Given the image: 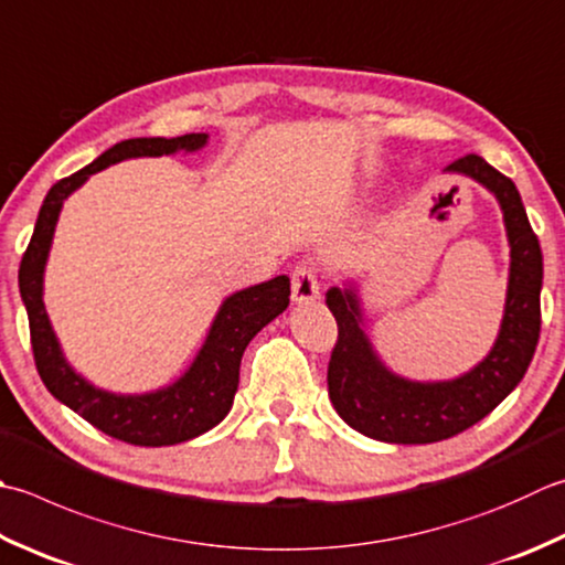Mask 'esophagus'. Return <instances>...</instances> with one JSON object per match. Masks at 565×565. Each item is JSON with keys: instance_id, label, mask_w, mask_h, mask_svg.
<instances>
[{"instance_id": "esophagus-1", "label": "esophagus", "mask_w": 565, "mask_h": 565, "mask_svg": "<svg viewBox=\"0 0 565 565\" xmlns=\"http://www.w3.org/2000/svg\"><path fill=\"white\" fill-rule=\"evenodd\" d=\"M320 298V284L316 269L308 264H298L291 276V301L294 303H311Z\"/></svg>"}]
</instances>
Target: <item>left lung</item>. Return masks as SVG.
<instances>
[{"label":"left lung","mask_w":565,"mask_h":565,"mask_svg":"<svg viewBox=\"0 0 565 565\" xmlns=\"http://www.w3.org/2000/svg\"><path fill=\"white\" fill-rule=\"evenodd\" d=\"M444 173L472 179L500 203L510 242L504 313L494 345L475 367L452 380L422 382L386 367L374 350L358 281L328 289L326 303L338 320L328 364L330 402L350 428L384 444H436L475 426L522 382L539 342L544 257L516 185L478 153L452 161Z\"/></svg>","instance_id":"obj_1"}]
</instances>
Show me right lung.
Listing matches in <instances>:
<instances>
[{
  "label": "right lung",
  "instance_id": "add662e5",
  "mask_svg": "<svg viewBox=\"0 0 565 565\" xmlns=\"http://www.w3.org/2000/svg\"><path fill=\"white\" fill-rule=\"evenodd\" d=\"M207 135H183L173 139L137 137L115 143L113 149L87 163L85 169L55 183L39 210L36 227L19 267V294L29 313L31 348L36 370L46 390L90 422L103 434L131 446H175L203 436L230 414L239 384V362L249 340L289 308V276L247 286L230 294L220 303L207 328L201 350L179 380L143 394H119L95 386L65 358L43 303V274L53 245L63 203L68 201L93 173L105 171L127 159L173 157V153L201 151Z\"/></svg>",
  "mask_w": 565,
  "mask_h": 565
}]
</instances>
